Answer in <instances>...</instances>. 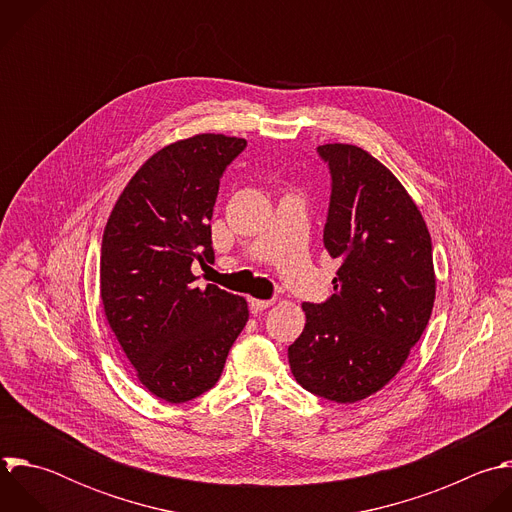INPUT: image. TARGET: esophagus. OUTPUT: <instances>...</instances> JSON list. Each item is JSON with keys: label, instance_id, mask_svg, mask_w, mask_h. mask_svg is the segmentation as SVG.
I'll return each instance as SVG.
<instances>
[{"label": "esophagus", "instance_id": "34e87169", "mask_svg": "<svg viewBox=\"0 0 512 512\" xmlns=\"http://www.w3.org/2000/svg\"><path fill=\"white\" fill-rule=\"evenodd\" d=\"M248 302H250V311H252V315L262 313L264 309H268V306L272 304V300H260V298H250Z\"/></svg>", "mask_w": 512, "mask_h": 512}]
</instances>
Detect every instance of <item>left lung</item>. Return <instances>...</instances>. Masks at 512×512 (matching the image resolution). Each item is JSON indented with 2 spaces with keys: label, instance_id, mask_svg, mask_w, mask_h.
Wrapping results in <instances>:
<instances>
[{
  "label": "left lung",
  "instance_id": "left-lung-1",
  "mask_svg": "<svg viewBox=\"0 0 512 512\" xmlns=\"http://www.w3.org/2000/svg\"><path fill=\"white\" fill-rule=\"evenodd\" d=\"M331 173L325 248L341 260L335 294L304 302L288 347L296 381L319 397L355 403L401 369L432 315L436 278L426 222L395 175L355 145H321Z\"/></svg>",
  "mask_w": 512,
  "mask_h": 512
}]
</instances>
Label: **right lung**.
<instances>
[{
  "label": "right lung",
  "instance_id": "obj_1",
  "mask_svg": "<svg viewBox=\"0 0 512 512\" xmlns=\"http://www.w3.org/2000/svg\"><path fill=\"white\" fill-rule=\"evenodd\" d=\"M226 135L163 147L133 175L100 248V298L139 381L169 403L212 389L246 327L248 304L216 284L199 288L193 260L212 258L220 179L246 149Z\"/></svg>",
  "mask_w": 512,
  "mask_h": 512
}]
</instances>
